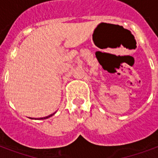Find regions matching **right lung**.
Wrapping results in <instances>:
<instances>
[{
    "label": "right lung",
    "mask_w": 158,
    "mask_h": 158,
    "mask_svg": "<svg viewBox=\"0 0 158 158\" xmlns=\"http://www.w3.org/2000/svg\"><path fill=\"white\" fill-rule=\"evenodd\" d=\"M56 113V112H55ZM55 113H53V114H51L50 115H48V116H46V117H42V118H39V120H44V119H48V118H49V117H51V116H52L53 115H54ZM31 119V118H30Z\"/></svg>",
    "instance_id": "obj_1"
}]
</instances>
